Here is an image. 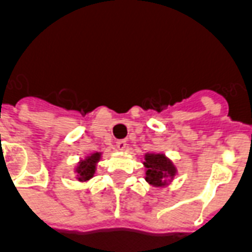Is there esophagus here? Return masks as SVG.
<instances>
[{"label": "esophagus", "instance_id": "34e87169", "mask_svg": "<svg viewBox=\"0 0 252 252\" xmlns=\"http://www.w3.org/2000/svg\"><path fill=\"white\" fill-rule=\"evenodd\" d=\"M116 147L119 148L120 151H126V147H128L126 140H117V142H116Z\"/></svg>", "mask_w": 252, "mask_h": 252}]
</instances>
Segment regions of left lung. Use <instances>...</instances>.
<instances>
[{
  "label": "left lung",
  "mask_w": 252,
  "mask_h": 252,
  "mask_svg": "<svg viewBox=\"0 0 252 252\" xmlns=\"http://www.w3.org/2000/svg\"><path fill=\"white\" fill-rule=\"evenodd\" d=\"M146 166H147V178L146 180L153 185L160 186L162 180L164 178L166 173L170 175H174V167L169 163L163 155H148L146 158Z\"/></svg>",
  "instance_id": "obj_1"
}]
</instances>
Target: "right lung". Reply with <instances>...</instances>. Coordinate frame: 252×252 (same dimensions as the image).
<instances>
[{
	"mask_svg": "<svg viewBox=\"0 0 252 252\" xmlns=\"http://www.w3.org/2000/svg\"><path fill=\"white\" fill-rule=\"evenodd\" d=\"M98 159L99 154H93V155L89 157L86 160H83L82 163L79 164V167H78L79 178H83V180L92 178V175L94 174V167H95V163H97Z\"/></svg>",
	"mask_w": 252,
	"mask_h": 252,
	"instance_id": "add662e5",
	"label": "right lung"
}]
</instances>
